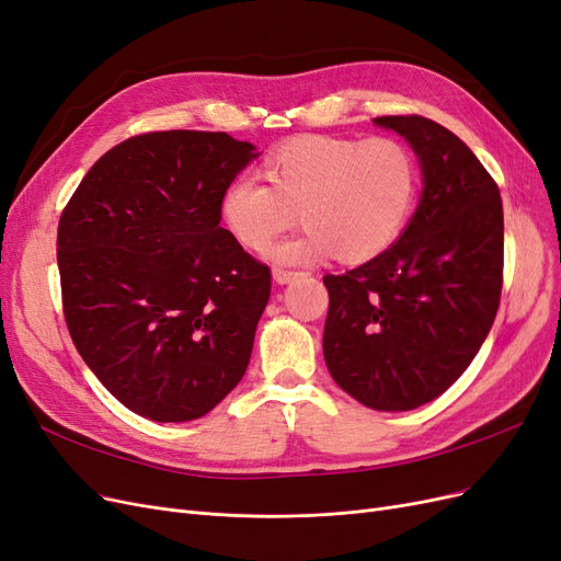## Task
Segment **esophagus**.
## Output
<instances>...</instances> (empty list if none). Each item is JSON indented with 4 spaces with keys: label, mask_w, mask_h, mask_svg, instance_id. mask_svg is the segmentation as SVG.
Wrapping results in <instances>:
<instances>
[{
    "label": "esophagus",
    "mask_w": 561,
    "mask_h": 561,
    "mask_svg": "<svg viewBox=\"0 0 561 561\" xmlns=\"http://www.w3.org/2000/svg\"><path fill=\"white\" fill-rule=\"evenodd\" d=\"M299 276H304V271H290V268H276V271H274V278H276V283H280V285L290 283V280L299 278Z\"/></svg>",
    "instance_id": "1"
}]
</instances>
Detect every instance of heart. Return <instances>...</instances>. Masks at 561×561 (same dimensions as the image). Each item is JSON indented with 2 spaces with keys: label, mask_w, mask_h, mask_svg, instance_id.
I'll return each mask as SVG.
<instances>
[{
  "label": "heart",
  "mask_w": 561,
  "mask_h": 561,
  "mask_svg": "<svg viewBox=\"0 0 561 561\" xmlns=\"http://www.w3.org/2000/svg\"><path fill=\"white\" fill-rule=\"evenodd\" d=\"M257 180L233 178L219 196V217L243 248L262 252L297 219L304 229L280 243V262L344 264L377 260L410 222L419 192L412 149L396 138L299 135L271 149Z\"/></svg>",
  "instance_id": "1"
}]
</instances>
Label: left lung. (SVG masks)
Returning <instances> with one entry per match:
<instances>
[{
  "instance_id": "1",
  "label": "left lung",
  "mask_w": 561,
  "mask_h": 561,
  "mask_svg": "<svg viewBox=\"0 0 561 561\" xmlns=\"http://www.w3.org/2000/svg\"><path fill=\"white\" fill-rule=\"evenodd\" d=\"M412 145L423 194L377 260L322 278V353L332 379L365 407L407 412L443 396L486 339L503 287L499 184L451 130L426 116H379Z\"/></svg>"
}]
</instances>
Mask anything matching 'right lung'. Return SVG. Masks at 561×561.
<instances>
[{
    "mask_svg": "<svg viewBox=\"0 0 561 561\" xmlns=\"http://www.w3.org/2000/svg\"><path fill=\"white\" fill-rule=\"evenodd\" d=\"M254 157L229 133L133 135L60 215L67 330L100 383L145 419H198L245 375L271 268L219 227V196Z\"/></svg>",
    "mask_w": 561,
    "mask_h": 561,
    "instance_id": "obj_1",
    "label": "right lung"
}]
</instances>
